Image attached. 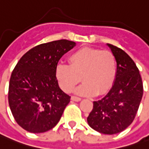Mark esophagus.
Listing matches in <instances>:
<instances>
[{
    "label": "esophagus",
    "instance_id": "obj_1",
    "mask_svg": "<svg viewBox=\"0 0 149 149\" xmlns=\"http://www.w3.org/2000/svg\"><path fill=\"white\" fill-rule=\"evenodd\" d=\"M71 100H74V101H76V102H79V101H80V100H81V98L77 97V96H72Z\"/></svg>",
    "mask_w": 149,
    "mask_h": 149
}]
</instances>
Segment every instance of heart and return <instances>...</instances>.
I'll use <instances>...</instances> for the list:
<instances>
[{
	"label": "heart",
	"mask_w": 149,
	"mask_h": 149,
	"mask_svg": "<svg viewBox=\"0 0 149 149\" xmlns=\"http://www.w3.org/2000/svg\"><path fill=\"white\" fill-rule=\"evenodd\" d=\"M117 74V61L109 50L84 47L69 57V65H60L56 79L60 88L70 92L80 79L84 83L75 89L79 95H105L111 89Z\"/></svg>",
	"instance_id": "b5f03b06"
}]
</instances>
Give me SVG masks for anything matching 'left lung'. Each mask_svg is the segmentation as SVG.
Masks as SVG:
<instances>
[{
  "label": "left lung",
  "mask_w": 149,
  "mask_h": 149,
  "mask_svg": "<svg viewBox=\"0 0 149 149\" xmlns=\"http://www.w3.org/2000/svg\"><path fill=\"white\" fill-rule=\"evenodd\" d=\"M117 61V74L111 89L95 101L87 122L93 129L104 134H115L127 129L134 119L143 94L139 70L123 49L110 44Z\"/></svg>",
  "instance_id": "1"
}]
</instances>
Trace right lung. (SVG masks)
I'll list each match as a JSON object with an SVG mask.
<instances>
[{
  "instance_id": "right-lung-1",
  "label": "right lung",
  "mask_w": 149,
  "mask_h": 149,
  "mask_svg": "<svg viewBox=\"0 0 149 149\" xmlns=\"http://www.w3.org/2000/svg\"><path fill=\"white\" fill-rule=\"evenodd\" d=\"M74 46L75 42L68 40L41 44L16 64L9 83V105L16 123L26 131L44 133L60 121L70 96L59 87L56 68Z\"/></svg>"
}]
</instances>
